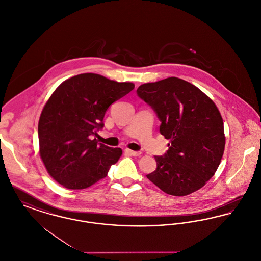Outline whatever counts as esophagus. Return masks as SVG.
I'll list each match as a JSON object with an SVG mask.
<instances>
[{
    "label": "esophagus",
    "instance_id": "1",
    "mask_svg": "<svg viewBox=\"0 0 261 261\" xmlns=\"http://www.w3.org/2000/svg\"><path fill=\"white\" fill-rule=\"evenodd\" d=\"M125 151H126V153H128L130 155H133V156H138V155L141 154L140 151H135V150H131V149H125Z\"/></svg>",
    "mask_w": 261,
    "mask_h": 261
}]
</instances>
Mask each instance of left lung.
Listing matches in <instances>:
<instances>
[{
  "mask_svg": "<svg viewBox=\"0 0 261 261\" xmlns=\"http://www.w3.org/2000/svg\"><path fill=\"white\" fill-rule=\"evenodd\" d=\"M156 113L161 134L170 140L156 169L147 177L164 193L182 197L198 191L217 170L225 148L223 119L217 107L195 85L169 77L137 89Z\"/></svg>",
  "mask_w": 261,
  "mask_h": 261,
  "instance_id": "8db88e82",
  "label": "left lung"
}]
</instances>
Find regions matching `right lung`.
<instances>
[{
    "mask_svg": "<svg viewBox=\"0 0 261 261\" xmlns=\"http://www.w3.org/2000/svg\"><path fill=\"white\" fill-rule=\"evenodd\" d=\"M135 87L95 73L76 75L55 90L38 124L40 156L48 173L71 190L86 189L105 178L122 154L92 139L103 127L110 106Z\"/></svg>",
    "mask_w": 261,
    "mask_h": 261,
    "instance_id": "obj_1",
    "label": "right lung"
}]
</instances>
